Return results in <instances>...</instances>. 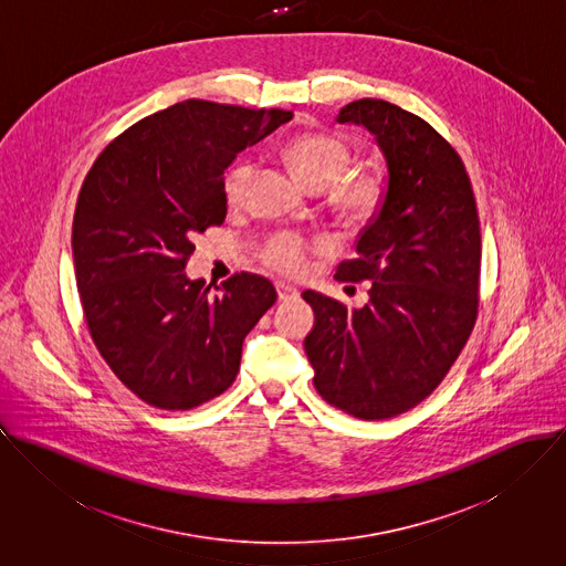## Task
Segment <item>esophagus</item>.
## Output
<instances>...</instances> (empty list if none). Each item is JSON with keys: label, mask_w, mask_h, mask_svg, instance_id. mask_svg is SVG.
Wrapping results in <instances>:
<instances>
[{"label": "esophagus", "mask_w": 566, "mask_h": 566, "mask_svg": "<svg viewBox=\"0 0 566 566\" xmlns=\"http://www.w3.org/2000/svg\"><path fill=\"white\" fill-rule=\"evenodd\" d=\"M275 291H277V297H280L282 302H286V300H295V297L300 295V291H297L295 286L284 284V282H277V284H275Z\"/></svg>", "instance_id": "obj_1"}]
</instances>
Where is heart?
<instances>
[{"label": "heart", "mask_w": 566, "mask_h": 566, "mask_svg": "<svg viewBox=\"0 0 566 566\" xmlns=\"http://www.w3.org/2000/svg\"><path fill=\"white\" fill-rule=\"evenodd\" d=\"M282 156L304 185L314 190L327 189V199L338 219L345 223H365L374 219L384 203V182L371 169H358L345 174L354 160L352 145L327 129H302L293 134ZM253 163L237 160L223 176L221 190L228 206H241L252 185ZM311 245L289 232L275 234L260 250V260L282 273L300 275L306 269Z\"/></svg>", "instance_id": "b5f03b06"}]
</instances>
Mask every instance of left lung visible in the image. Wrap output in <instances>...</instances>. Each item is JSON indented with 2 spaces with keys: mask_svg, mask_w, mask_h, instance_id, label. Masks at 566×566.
I'll list each match as a JSON object with an SVG mask.
<instances>
[{
  "mask_svg": "<svg viewBox=\"0 0 566 566\" xmlns=\"http://www.w3.org/2000/svg\"><path fill=\"white\" fill-rule=\"evenodd\" d=\"M340 124L374 132L388 192L338 282H371L360 311L313 291L304 340L316 392L338 410L381 421L430 397L464 349L480 306L482 234L462 158L421 117L384 99H358Z\"/></svg>",
  "mask_w": 566,
  "mask_h": 566,
  "instance_id": "8db88e82",
  "label": "left lung"
}]
</instances>
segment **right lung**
Wrapping results in <instances>:
<instances>
[{
	"mask_svg": "<svg viewBox=\"0 0 566 566\" xmlns=\"http://www.w3.org/2000/svg\"><path fill=\"white\" fill-rule=\"evenodd\" d=\"M293 111L187 99L111 140L77 195L71 245L88 334L127 390L160 410L232 386L243 340L277 293L234 273L217 293L185 273L195 237L226 221L223 171Z\"/></svg>",
	"mask_w": 566,
	"mask_h": 566,
	"instance_id": "obj_1",
	"label": "right lung"
}]
</instances>
